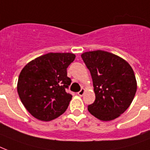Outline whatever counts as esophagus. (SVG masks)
I'll return each mask as SVG.
<instances>
[{"instance_id":"1","label":"esophagus","mask_w":150,"mask_h":150,"mask_svg":"<svg viewBox=\"0 0 150 150\" xmlns=\"http://www.w3.org/2000/svg\"><path fill=\"white\" fill-rule=\"evenodd\" d=\"M85 92H86V89H82L79 92V93H78V95H79V96H83V94L85 93Z\"/></svg>"}]
</instances>
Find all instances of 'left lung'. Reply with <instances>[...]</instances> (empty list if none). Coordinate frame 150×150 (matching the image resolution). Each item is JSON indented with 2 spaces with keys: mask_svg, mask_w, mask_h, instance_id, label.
<instances>
[{
  "mask_svg": "<svg viewBox=\"0 0 150 150\" xmlns=\"http://www.w3.org/2000/svg\"><path fill=\"white\" fill-rule=\"evenodd\" d=\"M91 74L96 100L88 106L92 115L100 121L118 117L132 102L137 90L135 73L121 57L103 50L81 55Z\"/></svg>",
  "mask_w": 150,
  "mask_h": 150,
  "instance_id": "obj_1",
  "label": "left lung"
}]
</instances>
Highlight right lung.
<instances>
[{"instance_id": "add662e5", "label": "right lung", "mask_w": 150, "mask_h": 150, "mask_svg": "<svg viewBox=\"0 0 150 150\" xmlns=\"http://www.w3.org/2000/svg\"><path fill=\"white\" fill-rule=\"evenodd\" d=\"M75 58L71 53H48L22 68L18 80V93L34 117L50 121L67 110L72 97L65 91L71 82L67 76V68Z\"/></svg>"}]
</instances>
